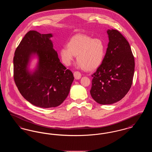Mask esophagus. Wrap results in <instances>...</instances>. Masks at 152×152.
Instances as JSON below:
<instances>
[{"label":"esophagus","instance_id":"esophagus-1","mask_svg":"<svg viewBox=\"0 0 152 152\" xmlns=\"http://www.w3.org/2000/svg\"><path fill=\"white\" fill-rule=\"evenodd\" d=\"M73 75H74V77H75V79L76 80H79L81 78V75L79 72L78 71H76L75 72L73 73Z\"/></svg>","mask_w":152,"mask_h":152}]
</instances>
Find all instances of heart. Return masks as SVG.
Returning <instances> with one entry per match:
<instances>
[{"label": "heart", "mask_w": 152, "mask_h": 152, "mask_svg": "<svg viewBox=\"0 0 152 152\" xmlns=\"http://www.w3.org/2000/svg\"><path fill=\"white\" fill-rule=\"evenodd\" d=\"M105 47L100 38H94L84 34L73 36L67 43V47L60 50V56L65 65H71L75 56L80 66L92 71L100 65L104 58Z\"/></svg>", "instance_id": "heart-1"}]
</instances>
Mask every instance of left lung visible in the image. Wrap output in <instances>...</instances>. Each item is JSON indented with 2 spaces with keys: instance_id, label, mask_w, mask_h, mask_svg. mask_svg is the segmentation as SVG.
<instances>
[{
  "instance_id": "8db88e82",
  "label": "left lung",
  "mask_w": 152,
  "mask_h": 152,
  "mask_svg": "<svg viewBox=\"0 0 152 152\" xmlns=\"http://www.w3.org/2000/svg\"><path fill=\"white\" fill-rule=\"evenodd\" d=\"M109 42L101 65L92 75L90 94L94 101L108 105L121 100L132 84L134 58L126 39L117 30L107 31Z\"/></svg>"
}]
</instances>
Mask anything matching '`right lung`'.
<instances>
[{
    "mask_svg": "<svg viewBox=\"0 0 152 152\" xmlns=\"http://www.w3.org/2000/svg\"><path fill=\"white\" fill-rule=\"evenodd\" d=\"M52 34L28 32L17 47L14 57L15 83L23 97L32 105L44 108L60 105L69 93L74 77L58 58L51 40ZM35 56V69H29Z\"/></svg>",
    "mask_w": 152,
    "mask_h": 152,
    "instance_id": "obj_1",
    "label": "right lung"
}]
</instances>
